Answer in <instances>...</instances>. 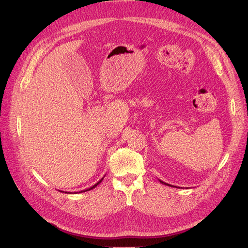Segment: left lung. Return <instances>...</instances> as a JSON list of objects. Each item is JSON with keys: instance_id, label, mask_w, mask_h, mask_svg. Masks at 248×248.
Instances as JSON below:
<instances>
[{"instance_id": "left-lung-1", "label": "left lung", "mask_w": 248, "mask_h": 248, "mask_svg": "<svg viewBox=\"0 0 248 248\" xmlns=\"http://www.w3.org/2000/svg\"><path fill=\"white\" fill-rule=\"evenodd\" d=\"M160 181V183H162V184H164V185H167V186H171L170 184H167V183H165V182H163V181H161V180H159ZM171 187H173V186H171Z\"/></svg>"}]
</instances>
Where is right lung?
<instances>
[{
  "label": "right lung",
  "instance_id": "right-lung-1",
  "mask_svg": "<svg viewBox=\"0 0 248 248\" xmlns=\"http://www.w3.org/2000/svg\"><path fill=\"white\" fill-rule=\"evenodd\" d=\"M102 180H103V178H102V179H101V180L99 181V182H98V183H96V184H94L93 186H92V187H90V188H87V189H85V190H82V191H83V192H85V191H87V190H90V189H93V188H94V187H95L96 185H98V184H100V183L102 182ZM82 191H81V192H82Z\"/></svg>",
  "mask_w": 248,
  "mask_h": 248
}]
</instances>
